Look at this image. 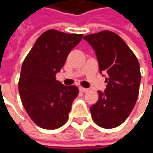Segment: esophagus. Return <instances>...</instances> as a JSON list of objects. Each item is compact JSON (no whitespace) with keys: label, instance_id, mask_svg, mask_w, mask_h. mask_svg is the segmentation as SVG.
<instances>
[{"label":"esophagus","instance_id":"obj_1","mask_svg":"<svg viewBox=\"0 0 153 153\" xmlns=\"http://www.w3.org/2000/svg\"><path fill=\"white\" fill-rule=\"evenodd\" d=\"M79 90L82 93H87L88 92V89H86V88H83V87H79Z\"/></svg>","mask_w":153,"mask_h":153}]
</instances>
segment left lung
<instances>
[{
	"label": "left lung",
	"mask_w": 153,
	"mask_h": 153,
	"mask_svg": "<svg viewBox=\"0 0 153 153\" xmlns=\"http://www.w3.org/2000/svg\"><path fill=\"white\" fill-rule=\"evenodd\" d=\"M83 39L95 52L100 73L107 75L105 90L98 91V101L90 107L92 117L104 128H117L128 118L138 99L140 63L125 41L113 32L102 31Z\"/></svg>",
	"instance_id": "8db88e82"
}]
</instances>
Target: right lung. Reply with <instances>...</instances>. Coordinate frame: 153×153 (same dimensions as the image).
I'll use <instances>...</instances> for the list:
<instances>
[{"label":"right lung","mask_w":153,"mask_h":153,"mask_svg":"<svg viewBox=\"0 0 153 153\" xmlns=\"http://www.w3.org/2000/svg\"><path fill=\"white\" fill-rule=\"evenodd\" d=\"M82 36L48 30L36 39L23 62L18 83L20 97L28 116L40 128L56 129L69 118L79 90L75 85L61 84L56 74Z\"/></svg>","instance_id":"right-lung-1"}]
</instances>
